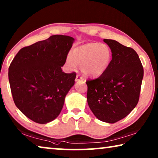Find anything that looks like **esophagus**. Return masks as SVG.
<instances>
[{"instance_id":"esophagus-1","label":"esophagus","mask_w":158,"mask_h":158,"mask_svg":"<svg viewBox=\"0 0 158 158\" xmlns=\"http://www.w3.org/2000/svg\"><path fill=\"white\" fill-rule=\"evenodd\" d=\"M75 81H84V77H83L82 76L80 75L79 74H77V76H76Z\"/></svg>"}]
</instances>
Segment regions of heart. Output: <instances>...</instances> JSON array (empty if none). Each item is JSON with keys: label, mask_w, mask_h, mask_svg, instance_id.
<instances>
[{"label": "heart", "mask_w": 158, "mask_h": 158, "mask_svg": "<svg viewBox=\"0 0 158 158\" xmlns=\"http://www.w3.org/2000/svg\"><path fill=\"white\" fill-rule=\"evenodd\" d=\"M67 56L66 63L69 68H75L81 65L85 75L98 77L104 74L110 65L112 53L108 45L98 42H89L73 50Z\"/></svg>", "instance_id": "1"}]
</instances>
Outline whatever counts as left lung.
Returning <instances> with one entry per match:
<instances>
[{
	"label": "left lung",
	"instance_id": "1",
	"mask_svg": "<svg viewBox=\"0 0 158 158\" xmlns=\"http://www.w3.org/2000/svg\"><path fill=\"white\" fill-rule=\"evenodd\" d=\"M112 53L111 64L97 79L87 80V101L100 121L114 123L137 106L143 68L137 52L114 40L105 39Z\"/></svg>",
	"mask_w": 158,
	"mask_h": 158
}]
</instances>
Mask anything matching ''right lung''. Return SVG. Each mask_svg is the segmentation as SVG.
I'll return each instance as SVG.
<instances>
[{"label":"right lung","mask_w":158,"mask_h":158,"mask_svg":"<svg viewBox=\"0 0 158 158\" xmlns=\"http://www.w3.org/2000/svg\"><path fill=\"white\" fill-rule=\"evenodd\" d=\"M74 39L54 35L19 50L9 67L8 77L15 105L26 117L40 124L56 118L76 73L61 67Z\"/></svg>","instance_id":"1"}]
</instances>
